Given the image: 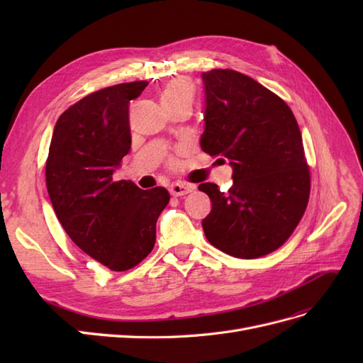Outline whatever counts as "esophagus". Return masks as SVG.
<instances>
[{
	"mask_svg": "<svg viewBox=\"0 0 363 363\" xmlns=\"http://www.w3.org/2000/svg\"><path fill=\"white\" fill-rule=\"evenodd\" d=\"M194 186L191 184H186V183H172L171 188H169V192L174 195V196H182V195H186L192 192Z\"/></svg>",
	"mask_w": 363,
	"mask_h": 363,
	"instance_id": "obj_1",
	"label": "esophagus"
}]
</instances>
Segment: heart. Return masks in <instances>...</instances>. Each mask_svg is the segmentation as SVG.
<instances>
[{
  "mask_svg": "<svg viewBox=\"0 0 363 363\" xmlns=\"http://www.w3.org/2000/svg\"><path fill=\"white\" fill-rule=\"evenodd\" d=\"M194 87L184 79H174L163 86L160 91L162 106H172L179 103H192Z\"/></svg>",
  "mask_w": 363,
  "mask_h": 363,
  "instance_id": "obj_1",
  "label": "heart"
}]
</instances>
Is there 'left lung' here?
Returning a JSON list of instances; mask_svg holds the SVG:
<instances>
[{
    "instance_id": "8db88e82",
    "label": "left lung",
    "mask_w": 363,
    "mask_h": 363,
    "mask_svg": "<svg viewBox=\"0 0 363 363\" xmlns=\"http://www.w3.org/2000/svg\"><path fill=\"white\" fill-rule=\"evenodd\" d=\"M201 77L206 107L200 145L233 168L225 194L215 183L199 186L212 201L201 223L204 235L233 257H262L286 242L309 201L300 127L289 106L251 77L232 69Z\"/></svg>"
}]
</instances>
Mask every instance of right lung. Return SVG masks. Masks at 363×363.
I'll list each match as a JSON object with an SVG mask.
<instances>
[{"mask_svg":"<svg viewBox=\"0 0 363 363\" xmlns=\"http://www.w3.org/2000/svg\"><path fill=\"white\" fill-rule=\"evenodd\" d=\"M148 82L121 83L87 95L57 119L45 167L54 212L72 242L112 271L144 260L169 201L164 188L115 182L131 147L128 106Z\"/></svg>","mask_w":363,"mask_h":363,"instance_id":"1","label":"right lung"}]
</instances>
